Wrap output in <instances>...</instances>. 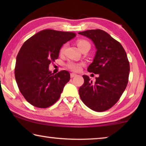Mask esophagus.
<instances>
[{
	"label": "esophagus",
	"instance_id": "esophagus-1",
	"mask_svg": "<svg viewBox=\"0 0 146 146\" xmlns=\"http://www.w3.org/2000/svg\"><path fill=\"white\" fill-rule=\"evenodd\" d=\"M76 75V74H75V73H71L70 74V76H71V78H73L74 77V76H75Z\"/></svg>",
	"mask_w": 146,
	"mask_h": 146
}]
</instances>
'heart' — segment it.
Masks as SVG:
<instances>
[{"mask_svg": "<svg viewBox=\"0 0 146 146\" xmlns=\"http://www.w3.org/2000/svg\"><path fill=\"white\" fill-rule=\"evenodd\" d=\"M76 44H77L78 47L80 50H82L83 48H84L87 45H90V44L89 43V42L86 40H83V39H81V40H78L76 42ZM65 46H63L60 49V53L62 54L64 52V50H65ZM66 67H67L69 70H70L73 71H78L80 70L81 67H82V64L80 63H76V62H74L70 61L68 62L66 64Z\"/></svg>", "mask_w": 146, "mask_h": 146, "instance_id": "heart-1", "label": "heart"}]
</instances>
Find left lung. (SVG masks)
Returning <instances> with one entry per match:
<instances>
[{
    "instance_id": "obj_1",
    "label": "left lung",
    "mask_w": 146,
    "mask_h": 146,
    "mask_svg": "<svg viewBox=\"0 0 146 146\" xmlns=\"http://www.w3.org/2000/svg\"><path fill=\"white\" fill-rule=\"evenodd\" d=\"M78 34L92 40L97 48L88 71L96 75L95 82L83 75L84 84L79 95L86 106L102 112L112 108L120 99L129 80L130 66L127 54L119 42L101 29H91Z\"/></svg>"
}]
</instances>
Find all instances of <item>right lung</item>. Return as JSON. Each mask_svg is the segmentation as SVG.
Returning a JSON list of instances; mask_svg holds the SVG:
<instances>
[{
  "label": "right lung",
  "mask_w": 146,
  "mask_h": 146,
  "mask_svg": "<svg viewBox=\"0 0 146 146\" xmlns=\"http://www.w3.org/2000/svg\"><path fill=\"white\" fill-rule=\"evenodd\" d=\"M75 36L73 32L44 29L21 47L17 56L15 76L22 95L32 106L46 108L59 99L70 74L66 70L51 73L49 65L58 58L63 44Z\"/></svg>",
  "instance_id": "add662e5"
}]
</instances>
